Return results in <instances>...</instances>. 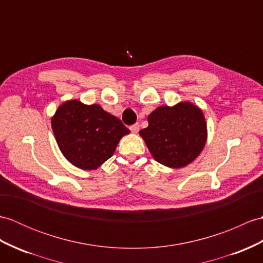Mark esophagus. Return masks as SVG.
<instances>
[{
    "label": "esophagus",
    "instance_id": "obj_1",
    "mask_svg": "<svg viewBox=\"0 0 263 263\" xmlns=\"http://www.w3.org/2000/svg\"><path fill=\"white\" fill-rule=\"evenodd\" d=\"M139 129H140V125H139V123L133 124V125L130 127V130H131V132H132V133H138V132H139Z\"/></svg>",
    "mask_w": 263,
    "mask_h": 263
}]
</instances>
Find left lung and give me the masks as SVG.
I'll use <instances>...</instances> for the list:
<instances>
[{
  "mask_svg": "<svg viewBox=\"0 0 263 263\" xmlns=\"http://www.w3.org/2000/svg\"><path fill=\"white\" fill-rule=\"evenodd\" d=\"M148 127L140 131L155 159L169 168H181L196 159L206 143L204 114L194 104L159 106L148 117Z\"/></svg>",
  "mask_w": 263,
  "mask_h": 263,
  "instance_id": "left-lung-1",
  "label": "left lung"
}]
</instances>
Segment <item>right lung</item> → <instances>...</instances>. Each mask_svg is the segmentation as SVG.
<instances>
[{
  "mask_svg": "<svg viewBox=\"0 0 263 263\" xmlns=\"http://www.w3.org/2000/svg\"><path fill=\"white\" fill-rule=\"evenodd\" d=\"M51 126L66 159L84 170L99 168L113 156L120 139L130 133L121 120L100 105H85L77 100L58 107Z\"/></svg>",
  "mask_w": 263,
  "mask_h": 263,
  "instance_id": "add662e5",
  "label": "right lung"
}]
</instances>
